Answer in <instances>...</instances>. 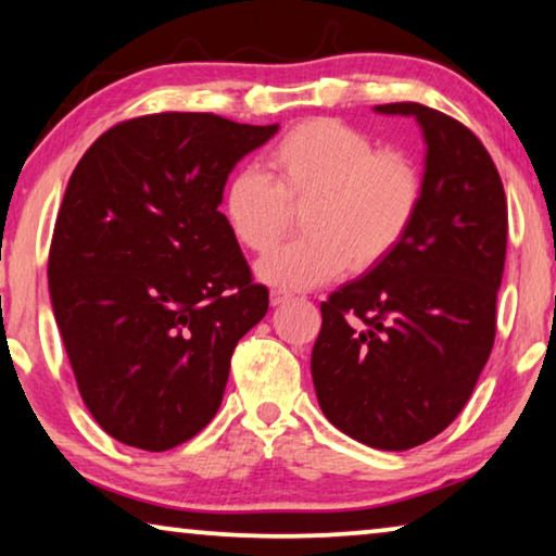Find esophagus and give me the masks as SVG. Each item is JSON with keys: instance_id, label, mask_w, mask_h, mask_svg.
<instances>
[{"instance_id": "esophagus-1", "label": "esophagus", "mask_w": 556, "mask_h": 556, "mask_svg": "<svg viewBox=\"0 0 556 556\" xmlns=\"http://www.w3.org/2000/svg\"><path fill=\"white\" fill-rule=\"evenodd\" d=\"M290 293H283V290H273L270 293V305L273 307H278V305H286V303H290Z\"/></svg>"}]
</instances>
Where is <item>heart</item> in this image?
<instances>
[{"instance_id": "heart-1", "label": "heart", "mask_w": 556, "mask_h": 556, "mask_svg": "<svg viewBox=\"0 0 556 556\" xmlns=\"http://www.w3.org/2000/svg\"><path fill=\"white\" fill-rule=\"evenodd\" d=\"M268 176L241 168L220 201L224 220L243 249L268 253L304 208L303 241L255 266L263 283L307 290L353 266L367 270L397 249L422 203V170L403 151H375L363 131L336 118L298 124L268 153Z\"/></svg>"}]
</instances>
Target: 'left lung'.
Wrapping results in <instances>:
<instances>
[{
	"label": "left lung",
	"instance_id": "1",
	"mask_svg": "<svg viewBox=\"0 0 556 556\" xmlns=\"http://www.w3.org/2000/svg\"><path fill=\"white\" fill-rule=\"evenodd\" d=\"M422 131V203L407 236L320 305L311 372L348 438L409 450L455 420L494 343L507 199L480 139L413 101L375 106Z\"/></svg>",
	"mask_w": 556,
	"mask_h": 556
}]
</instances>
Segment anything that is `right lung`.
<instances>
[{
    "label": "right lung",
    "mask_w": 556,
    "mask_h": 556,
    "mask_svg": "<svg viewBox=\"0 0 556 556\" xmlns=\"http://www.w3.org/2000/svg\"><path fill=\"white\" fill-rule=\"evenodd\" d=\"M280 126L153 114L101 134L66 186L49 295L93 420L164 452L218 413L238 340L268 313L218 211L245 153Z\"/></svg>",
    "instance_id": "add662e5"
}]
</instances>
